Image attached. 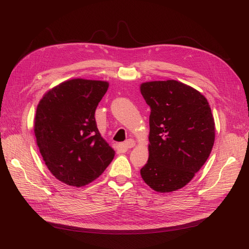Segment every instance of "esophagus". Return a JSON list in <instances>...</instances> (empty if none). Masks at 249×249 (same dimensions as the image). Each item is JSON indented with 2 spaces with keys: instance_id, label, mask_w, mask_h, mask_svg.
<instances>
[{
  "instance_id": "esophagus-1",
  "label": "esophagus",
  "mask_w": 249,
  "mask_h": 249,
  "mask_svg": "<svg viewBox=\"0 0 249 249\" xmlns=\"http://www.w3.org/2000/svg\"><path fill=\"white\" fill-rule=\"evenodd\" d=\"M135 144H136V143H135L134 139H127V140L124 143V146L125 148H132V147L135 146Z\"/></svg>"
}]
</instances>
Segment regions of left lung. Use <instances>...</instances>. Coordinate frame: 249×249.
Instances as JSON below:
<instances>
[{"label": "left lung", "mask_w": 249, "mask_h": 249, "mask_svg": "<svg viewBox=\"0 0 249 249\" xmlns=\"http://www.w3.org/2000/svg\"><path fill=\"white\" fill-rule=\"evenodd\" d=\"M150 107L148 160L140 170L153 190L180 189L194 178L212 152L215 122L208 100L176 80L142 83Z\"/></svg>", "instance_id": "1"}]
</instances>
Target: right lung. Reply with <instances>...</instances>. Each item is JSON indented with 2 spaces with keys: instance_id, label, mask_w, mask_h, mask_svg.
<instances>
[{
  "instance_id": "1",
  "label": "right lung",
  "mask_w": 249,
  "mask_h": 249,
  "mask_svg": "<svg viewBox=\"0 0 249 249\" xmlns=\"http://www.w3.org/2000/svg\"><path fill=\"white\" fill-rule=\"evenodd\" d=\"M107 81L67 80L42 96L34 133L47 167L60 182L82 187L105 171L115 152L97 129L94 113Z\"/></svg>"
}]
</instances>
